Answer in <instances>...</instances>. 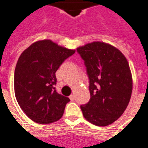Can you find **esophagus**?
Segmentation results:
<instances>
[{"label":"esophagus","mask_w":148,"mask_h":148,"mask_svg":"<svg viewBox=\"0 0 148 148\" xmlns=\"http://www.w3.org/2000/svg\"><path fill=\"white\" fill-rule=\"evenodd\" d=\"M69 98H70V99H71V101H73V100H74V95L71 94L70 96V97H69Z\"/></svg>","instance_id":"obj_1"}]
</instances>
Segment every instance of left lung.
Here are the masks:
<instances>
[{"mask_svg":"<svg viewBox=\"0 0 148 148\" xmlns=\"http://www.w3.org/2000/svg\"><path fill=\"white\" fill-rule=\"evenodd\" d=\"M90 79V99L80 106L88 122L97 126L113 123L128 106L132 76L125 55L113 45L93 42L78 47Z\"/></svg>","mask_w":148,"mask_h":148,"instance_id":"left-lung-1","label":"left lung"}]
</instances>
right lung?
Wrapping results in <instances>:
<instances>
[{
  "label": "right lung",
  "instance_id": "add662e5",
  "mask_svg": "<svg viewBox=\"0 0 148 148\" xmlns=\"http://www.w3.org/2000/svg\"><path fill=\"white\" fill-rule=\"evenodd\" d=\"M75 50L50 39L39 40L25 49L14 72V92L24 113L39 124H50L62 117L69 98L55 90V72Z\"/></svg>",
  "mask_w": 148,
  "mask_h": 148
}]
</instances>
